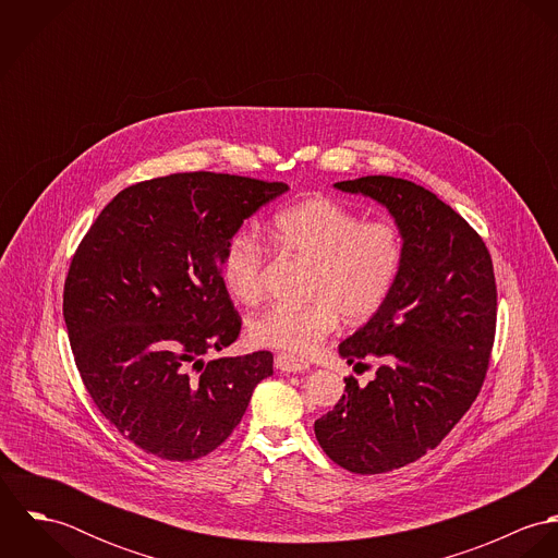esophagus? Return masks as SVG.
<instances>
[{
    "mask_svg": "<svg viewBox=\"0 0 558 558\" xmlns=\"http://www.w3.org/2000/svg\"><path fill=\"white\" fill-rule=\"evenodd\" d=\"M275 367L279 369V372H283V374H301V372H307L310 369V363L307 361H303V359H299V356H294V354H277V359H275Z\"/></svg>",
    "mask_w": 558,
    "mask_h": 558,
    "instance_id": "1",
    "label": "esophagus"
}]
</instances>
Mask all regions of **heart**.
<instances>
[{"label": "heart", "instance_id": "b5f03b06", "mask_svg": "<svg viewBox=\"0 0 558 558\" xmlns=\"http://www.w3.org/2000/svg\"><path fill=\"white\" fill-rule=\"evenodd\" d=\"M270 236L290 257L310 264L303 307H272L251 319L257 345L290 354H312L337 328L339 318L363 324L387 303L403 259V236L389 219L365 221L352 208L314 195L272 217ZM268 262L264 240L251 230L236 232L223 253L221 275L228 292L255 305L264 294Z\"/></svg>", "mask_w": 558, "mask_h": 558}]
</instances>
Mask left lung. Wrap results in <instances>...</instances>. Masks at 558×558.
Returning <instances> with one entry per match:
<instances>
[{
    "mask_svg": "<svg viewBox=\"0 0 558 558\" xmlns=\"http://www.w3.org/2000/svg\"><path fill=\"white\" fill-rule=\"evenodd\" d=\"M374 197L403 236L398 281L385 307L339 345L348 363L380 365L316 421L324 453L356 475L401 469L460 423L483 387L496 335V279L477 232L432 191L393 175L335 184Z\"/></svg>",
    "mask_w": 558,
    "mask_h": 558,
    "instance_id": "8db88e82",
    "label": "left lung"
}]
</instances>
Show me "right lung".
<instances>
[{"label":"right lung","mask_w":558,"mask_h":558,"mask_svg":"<svg viewBox=\"0 0 558 558\" xmlns=\"http://www.w3.org/2000/svg\"><path fill=\"white\" fill-rule=\"evenodd\" d=\"M286 182L189 171L120 191L89 226L64 283V322L85 391L131 442L189 462L223 445L268 350L204 363L239 339L221 259L242 221Z\"/></svg>","instance_id":"1"}]
</instances>
